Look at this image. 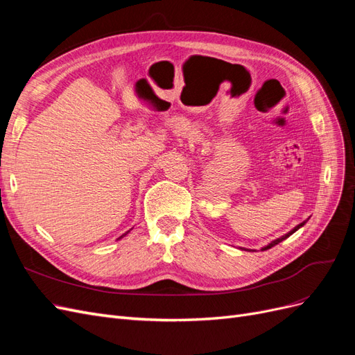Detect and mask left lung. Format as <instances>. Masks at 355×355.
<instances>
[{
  "label": "left lung",
  "mask_w": 355,
  "mask_h": 355,
  "mask_svg": "<svg viewBox=\"0 0 355 355\" xmlns=\"http://www.w3.org/2000/svg\"><path fill=\"white\" fill-rule=\"evenodd\" d=\"M305 223H306V222H302V223H300V225H297V227H296V228H295V230H292V231H290V232H288V234H286V235H283V237H282V239H277V240H275V241H272V243H271V244H268V245H266V247H263V249H262V250H268V249H271V247H272V245H275V244H278V243H280V241H283V240H286V239H287V237H288V235H292V234H293V232H295V231H297V230H299V228H300V227H302V225H305Z\"/></svg>",
  "instance_id": "1"
}]
</instances>
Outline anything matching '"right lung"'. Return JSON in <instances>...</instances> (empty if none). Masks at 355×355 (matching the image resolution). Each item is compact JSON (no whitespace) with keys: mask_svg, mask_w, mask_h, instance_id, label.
Here are the masks:
<instances>
[{"mask_svg":"<svg viewBox=\"0 0 355 355\" xmlns=\"http://www.w3.org/2000/svg\"><path fill=\"white\" fill-rule=\"evenodd\" d=\"M124 235H125V234H124Z\"/></svg>","mask_w":355,"mask_h":355,"instance_id":"right-lung-1","label":"right lung"}]
</instances>
